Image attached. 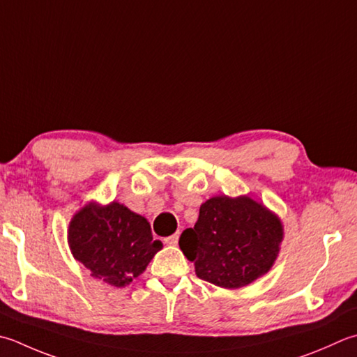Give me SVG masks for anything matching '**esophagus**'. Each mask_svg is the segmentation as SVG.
I'll return each mask as SVG.
<instances>
[{"label":"esophagus","mask_w":357,"mask_h":357,"mask_svg":"<svg viewBox=\"0 0 357 357\" xmlns=\"http://www.w3.org/2000/svg\"><path fill=\"white\" fill-rule=\"evenodd\" d=\"M178 240H179V234H173L170 236H167V238L164 240L167 244H170V246H174V244H178Z\"/></svg>","instance_id":"esophagus-1"}]
</instances>
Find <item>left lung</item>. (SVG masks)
Returning a JSON list of instances; mask_svg holds the SVG:
<instances>
[{
	"mask_svg": "<svg viewBox=\"0 0 357 357\" xmlns=\"http://www.w3.org/2000/svg\"><path fill=\"white\" fill-rule=\"evenodd\" d=\"M283 226L275 213L249 197H213L199 207L195 227L179 248L202 280L236 289L266 274L277 260Z\"/></svg>",
	"mask_w": 357,
	"mask_h": 357,
	"instance_id": "left-lung-1",
	"label": "left lung"
}]
</instances>
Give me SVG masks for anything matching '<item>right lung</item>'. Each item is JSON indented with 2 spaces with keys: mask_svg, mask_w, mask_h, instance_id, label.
I'll return each instance as SVG.
<instances>
[{
  "mask_svg": "<svg viewBox=\"0 0 357 357\" xmlns=\"http://www.w3.org/2000/svg\"><path fill=\"white\" fill-rule=\"evenodd\" d=\"M75 260L94 278L123 288L142 274L162 243L153 240L150 222L113 201L108 206L89 202L77 212L68 229Z\"/></svg>",
  "mask_w": 357,
  "mask_h": 357,
  "instance_id": "1",
  "label": "right lung"
}]
</instances>
